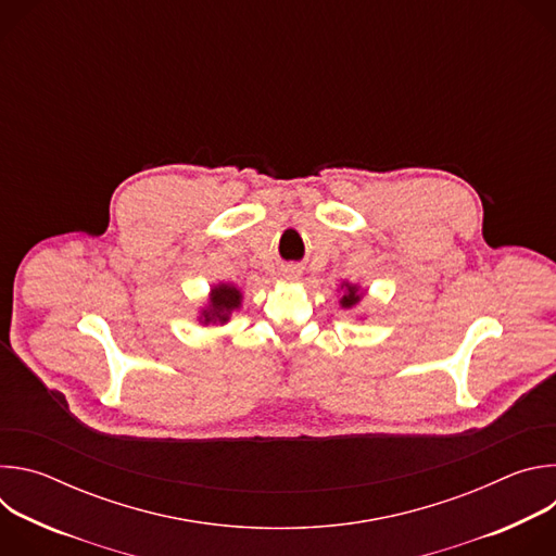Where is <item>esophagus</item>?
<instances>
[{
	"label": "esophagus",
	"mask_w": 556,
	"mask_h": 556,
	"mask_svg": "<svg viewBox=\"0 0 556 556\" xmlns=\"http://www.w3.org/2000/svg\"><path fill=\"white\" fill-rule=\"evenodd\" d=\"M286 275H288L290 279H296V277L301 275V270H299V268H288V270H286Z\"/></svg>",
	"instance_id": "obj_1"
}]
</instances>
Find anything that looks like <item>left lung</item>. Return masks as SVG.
Listing matches in <instances>:
<instances>
[{
    "label": "left lung",
    "instance_id": "obj_1",
    "mask_svg": "<svg viewBox=\"0 0 556 556\" xmlns=\"http://www.w3.org/2000/svg\"><path fill=\"white\" fill-rule=\"evenodd\" d=\"M345 286H348V292L343 294L341 305H343V307H352V305H356V303L361 301V294H358V288H356V286H350V283H345Z\"/></svg>",
    "mask_w": 556,
    "mask_h": 556
}]
</instances>
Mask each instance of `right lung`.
<instances>
[{
  "label": "right lung",
  "mask_w": 556,
  "mask_h": 556,
  "mask_svg": "<svg viewBox=\"0 0 556 556\" xmlns=\"http://www.w3.org/2000/svg\"><path fill=\"white\" fill-rule=\"evenodd\" d=\"M240 301H242V294L237 288L228 286V283H219L211 290V303L206 309H202V324H226L228 321V314L232 309L240 307Z\"/></svg>",
  "instance_id": "add662e5"
}]
</instances>
